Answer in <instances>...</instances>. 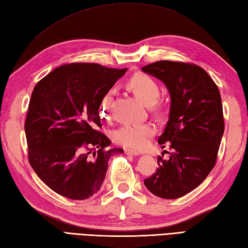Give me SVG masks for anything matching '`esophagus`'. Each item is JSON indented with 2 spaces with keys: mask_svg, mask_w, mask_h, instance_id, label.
I'll return each mask as SVG.
<instances>
[{
  "mask_svg": "<svg viewBox=\"0 0 248 248\" xmlns=\"http://www.w3.org/2000/svg\"><path fill=\"white\" fill-rule=\"evenodd\" d=\"M124 155L136 156V155H139L140 154H139V152H136V151H133V150H124Z\"/></svg>",
  "mask_w": 248,
  "mask_h": 248,
  "instance_id": "1",
  "label": "esophagus"
}]
</instances>
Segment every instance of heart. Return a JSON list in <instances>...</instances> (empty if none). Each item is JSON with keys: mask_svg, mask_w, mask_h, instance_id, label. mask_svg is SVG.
Listing matches in <instances>:
<instances>
[{"mask_svg": "<svg viewBox=\"0 0 248 248\" xmlns=\"http://www.w3.org/2000/svg\"><path fill=\"white\" fill-rule=\"evenodd\" d=\"M127 86L146 105L154 104L156 110L161 109V104L156 101L160 96V86L154 78L146 73H134L127 81ZM114 96L113 89L105 93L99 104V114L104 119L110 117V103ZM155 125L145 124H124L113 132V140L116 144L128 149L141 150L149 144L155 135Z\"/></svg>", "mask_w": 248, "mask_h": 248, "instance_id": "1", "label": "heart"}]
</instances>
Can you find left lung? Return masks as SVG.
I'll return each instance as SVG.
<instances>
[{"instance_id": "left-lung-1", "label": "left lung", "mask_w": 248, "mask_h": 248, "mask_svg": "<svg viewBox=\"0 0 248 248\" xmlns=\"http://www.w3.org/2000/svg\"><path fill=\"white\" fill-rule=\"evenodd\" d=\"M170 94V118L159 143L170 144V159L157 157L156 171L145 179L155 196L176 199L196 188L217 163L225 124L218 87L202 67L160 61L141 68Z\"/></svg>"}]
</instances>
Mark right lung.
<instances>
[{"instance_id": "right-lung-1", "label": "right lung", "mask_w": 248, "mask_h": 248, "mask_svg": "<svg viewBox=\"0 0 248 248\" xmlns=\"http://www.w3.org/2000/svg\"><path fill=\"white\" fill-rule=\"evenodd\" d=\"M127 68L91 62L56 68L36 84L25 119L29 162L41 180L62 196L83 200L104 181L108 162L123 149H107L99 104Z\"/></svg>"}]
</instances>
